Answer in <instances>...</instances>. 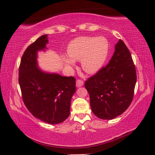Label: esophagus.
Masks as SVG:
<instances>
[{
  "label": "esophagus",
  "mask_w": 155,
  "mask_h": 155,
  "mask_svg": "<svg viewBox=\"0 0 155 155\" xmlns=\"http://www.w3.org/2000/svg\"><path fill=\"white\" fill-rule=\"evenodd\" d=\"M84 84V82L82 80H77V82H76V86H77V87H81Z\"/></svg>",
  "instance_id": "esophagus-1"
}]
</instances>
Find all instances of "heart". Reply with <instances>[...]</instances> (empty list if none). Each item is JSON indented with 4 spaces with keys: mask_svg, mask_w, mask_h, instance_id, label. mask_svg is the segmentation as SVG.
I'll return each mask as SVG.
<instances>
[{
    "mask_svg": "<svg viewBox=\"0 0 155 155\" xmlns=\"http://www.w3.org/2000/svg\"><path fill=\"white\" fill-rule=\"evenodd\" d=\"M109 53V44L104 37H80L74 38L67 48L68 57L62 59L67 67L74 66V61H81V67L87 73L99 71L106 62Z\"/></svg>",
    "mask_w": 155,
    "mask_h": 155,
    "instance_id": "1",
    "label": "heart"
}]
</instances>
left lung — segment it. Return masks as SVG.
Segmentation results:
<instances>
[{"mask_svg":"<svg viewBox=\"0 0 155 155\" xmlns=\"http://www.w3.org/2000/svg\"><path fill=\"white\" fill-rule=\"evenodd\" d=\"M108 64L86 81L92 111L101 119L111 120L132 103L137 72L130 52L120 40Z\"/></svg>","mask_w":155,"mask_h":155,"instance_id":"8db88e82","label":"left lung"}]
</instances>
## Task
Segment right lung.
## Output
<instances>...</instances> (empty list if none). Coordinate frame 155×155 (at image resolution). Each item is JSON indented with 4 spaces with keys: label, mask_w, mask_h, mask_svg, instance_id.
Here are the masks:
<instances>
[{
    "label": "right lung",
    "mask_w": 155,
    "mask_h": 155,
    "mask_svg": "<svg viewBox=\"0 0 155 155\" xmlns=\"http://www.w3.org/2000/svg\"><path fill=\"white\" fill-rule=\"evenodd\" d=\"M48 42L47 35H44L26 49L19 67L18 83L23 102L31 114L45 123L57 124L70 114L76 79L38 67V51H45Z\"/></svg>",
    "instance_id": "obj_1"
}]
</instances>
